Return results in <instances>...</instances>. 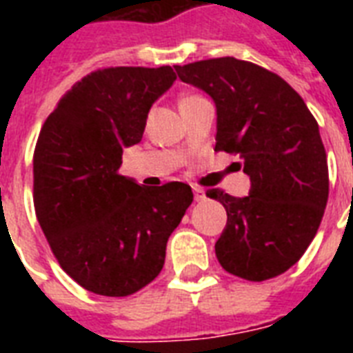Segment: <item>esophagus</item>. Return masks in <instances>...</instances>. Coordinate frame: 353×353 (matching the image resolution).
I'll return each mask as SVG.
<instances>
[{
    "instance_id": "1",
    "label": "esophagus",
    "mask_w": 353,
    "mask_h": 353,
    "mask_svg": "<svg viewBox=\"0 0 353 353\" xmlns=\"http://www.w3.org/2000/svg\"><path fill=\"white\" fill-rule=\"evenodd\" d=\"M192 190H194V199H196V201H203L205 199V190L201 187H192Z\"/></svg>"
}]
</instances>
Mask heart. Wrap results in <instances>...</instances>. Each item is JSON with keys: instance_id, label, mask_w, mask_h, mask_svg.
Listing matches in <instances>:
<instances>
[{"instance_id": "b5f03b06", "label": "heart", "mask_w": 353, "mask_h": 353, "mask_svg": "<svg viewBox=\"0 0 353 353\" xmlns=\"http://www.w3.org/2000/svg\"><path fill=\"white\" fill-rule=\"evenodd\" d=\"M196 97H198V95H188V97H185V99H183L181 102H185V101H192V99H196Z\"/></svg>"}]
</instances>
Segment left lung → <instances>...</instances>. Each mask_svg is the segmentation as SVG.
Listing matches in <instances>:
<instances>
[{"instance_id": "8db88e82", "label": "left lung", "mask_w": 353, "mask_h": 353, "mask_svg": "<svg viewBox=\"0 0 353 353\" xmlns=\"http://www.w3.org/2000/svg\"><path fill=\"white\" fill-rule=\"evenodd\" d=\"M177 77L212 97L216 152L238 154L251 192H207L227 210L216 256L227 273L262 282L301 260L328 203V161L319 124L279 74L232 57L177 65Z\"/></svg>"}]
</instances>
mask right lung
I'll use <instances>...</instances> for the list:
<instances>
[{"label":"right lung","mask_w":353,"mask_h":353,"mask_svg":"<svg viewBox=\"0 0 353 353\" xmlns=\"http://www.w3.org/2000/svg\"><path fill=\"white\" fill-rule=\"evenodd\" d=\"M174 80L170 65L97 69L65 91L36 141L38 223L60 268L97 295L148 285L192 203L187 183L148 188L119 174L122 150L143 139L150 108Z\"/></svg>","instance_id":"obj_1"}]
</instances>
